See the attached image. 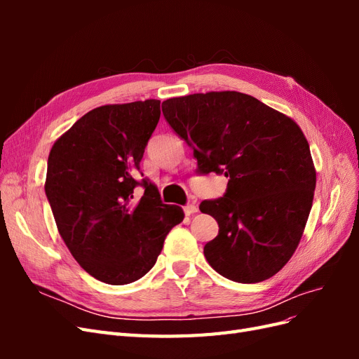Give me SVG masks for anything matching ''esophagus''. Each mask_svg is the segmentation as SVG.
<instances>
[{
  "label": "esophagus",
  "instance_id": "1",
  "mask_svg": "<svg viewBox=\"0 0 359 359\" xmlns=\"http://www.w3.org/2000/svg\"><path fill=\"white\" fill-rule=\"evenodd\" d=\"M184 212H186V215H191L194 212H198V206L194 203H189V205L184 206Z\"/></svg>",
  "mask_w": 359,
  "mask_h": 359
}]
</instances>
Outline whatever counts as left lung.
Listing matches in <instances>:
<instances>
[{
  "instance_id": "8db88e82",
  "label": "left lung",
  "mask_w": 359,
  "mask_h": 359,
  "mask_svg": "<svg viewBox=\"0 0 359 359\" xmlns=\"http://www.w3.org/2000/svg\"><path fill=\"white\" fill-rule=\"evenodd\" d=\"M161 109L193 148L198 170L229 178L223 198L199 206L219 223V235L203 247L208 264L238 283L277 274L301 241L316 187L299 126L236 91L173 97Z\"/></svg>"
}]
</instances>
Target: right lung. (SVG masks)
Here are the masks:
<instances>
[{"label":"right lung","instance_id":"obj_1","mask_svg":"<svg viewBox=\"0 0 359 359\" xmlns=\"http://www.w3.org/2000/svg\"><path fill=\"white\" fill-rule=\"evenodd\" d=\"M158 119L160 100L104 104L79 118L49 153L45 191L58 232L76 262L107 285L144 277L184 219L153 182L136 180Z\"/></svg>","mask_w":359,"mask_h":359}]
</instances>
